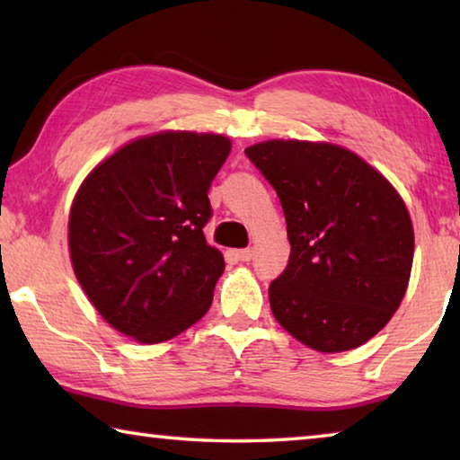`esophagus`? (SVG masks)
Masks as SVG:
<instances>
[{"mask_svg": "<svg viewBox=\"0 0 460 460\" xmlns=\"http://www.w3.org/2000/svg\"><path fill=\"white\" fill-rule=\"evenodd\" d=\"M235 255H237L241 261H249V260L253 258V249H239Z\"/></svg>", "mask_w": 460, "mask_h": 460, "instance_id": "34e87169", "label": "esophagus"}]
</instances>
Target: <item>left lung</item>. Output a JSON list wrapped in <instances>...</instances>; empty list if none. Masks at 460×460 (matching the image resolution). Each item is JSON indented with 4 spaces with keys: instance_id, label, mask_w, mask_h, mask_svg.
I'll use <instances>...</instances> for the list:
<instances>
[{
    "instance_id": "obj_1",
    "label": "left lung",
    "mask_w": 460,
    "mask_h": 460,
    "mask_svg": "<svg viewBox=\"0 0 460 460\" xmlns=\"http://www.w3.org/2000/svg\"><path fill=\"white\" fill-rule=\"evenodd\" d=\"M247 158L282 202L290 261L270 286L276 321L321 353L361 347L400 308L414 227L392 182L329 142L268 139Z\"/></svg>"
}]
</instances>
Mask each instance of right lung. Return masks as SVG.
I'll list each match as a JSON object with an SVG mask.
<instances>
[{"instance_id":"add662e5","label":"right lung","mask_w":460,"mask_h":460,"mask_svg":"<svg viewBox=\"0 0 460 460\" xmlns=\"http://www.w3.org/2000/svg\"><path fill=\"white\" fill-rule=\"evenodd\" d=\"M231 139L158 131L91 170L68 213L75 276L107 324L144 345L174 339L211 308L223 253L207 243V192Z\"/></svg>"}]
</instances>
